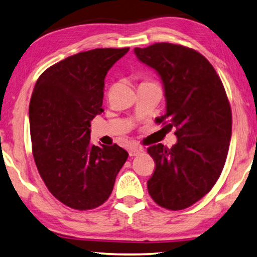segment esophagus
Returning a JSON list of instances; mask_svg holds the SVG:
<instances>
[{"instance_id": "obj_1", "label": "esophagus", "mask_w": 257, "mask_h": 257, "mask_svg": "<svg viewBox=\"0 0 257 257\" xmlns=\"http://www.w3.org/2000/svg\"><path fill=\"white\" fill-rule=\"evenodd\" d=\"M142 154H144V149H143V148L135 147V148H130V149H129V156H130V157L140 156V155H142Z\"/></svg>"}]
</instances>
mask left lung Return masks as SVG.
<instances>
[{
    "label": "left lung",
    "instance_id": "8db88e82",
    "mask_svg": "<svg viewBox=\"0 0 257 257\" xmlns=\"http://www.w3.org/2000/svg\"><path fill=\"white\" fill-rule=\"evenodd\" d=\"M136 57L161 75L166 113L156 123L176 128L172 148L155 144L148 154L155 171L148 180L154 201L179 211L196 204L219 179L232 136V109L221 79L196 50L171 43L135 48Z\"/></svg>",
    "mask_w": 257,
    "mask_h": 257
}]
</instances>
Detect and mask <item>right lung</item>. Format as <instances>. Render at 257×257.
<instances>
[{
	"label": "right lung",
	"instance_id": "add662e5",
	"mask_svg": "<svg viewBox=\"0 0 257 257\" xmlns=\"http://www.w3.org/2000/svg\"><path fill=\"white\" fill-rule=\"evenodd\" d=\"M129 51L94 49L67 57L36 82L29 106L32 154L56 199L86 211L102 205L128 158L117 144L91 143V121L101 114L104 78Z\"/></svg>",
	"mask_w": 257,
	"mask_h": 257
}]
</instances>
